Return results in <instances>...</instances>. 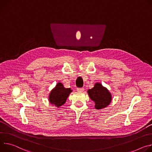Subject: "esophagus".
Returning a JSON list of instances; mask_svg holds the SVG:
<instances>
[{
  "label": "esophagus",
  "instance_id": "34e87169",
  "mask_svg": "<svg viewBox=\"0 0 152 152\" xmlns=\"http://www.w3.org/2000/svg\"><path fill=\"white\" fill-rule=\"evenodd\" d=\"M77 91L78 92H83L84 91V88H77Z\"/></svg>",
  "mask_w": 152,
  "mask_h": 152
}]
</instances>
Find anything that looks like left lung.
Here are the masks:
<instances>
[{
	"label": "left lung",
	"instance_id": "left-lung-1",
	"mask_svg": "<svg viewBox=\"0 0 152 152\" xmlns=\"http://www.w3.org/2000/svg\"><path fill=\"white\" fill-rule=\"evenodd\" d=\"M90 98L95 102V108L102 109L109 105L112 101V95L107 88L99 83L95 84L94 87L88 91Z\"/></svg>",
	"mask_w": 152,
	"mask_h": 152
}]
</instances>
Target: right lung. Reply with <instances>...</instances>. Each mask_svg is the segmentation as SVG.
<instances>
[{"label":"right lung","instance_id":"1","mask_svg":"<svg viewBox=\"0 0 152 152\" xmlns=\"http://www.w3.org/2000/svg\"><path fill=\"white\" fill-rule=\"evenodd\" d=\"M71 92V88H65L63 84L58 83L49 94V101L50 103L57 107H60L66 103V99Z\"/></svg>","mask_w":152,"mask_h":152}]
</instances>
